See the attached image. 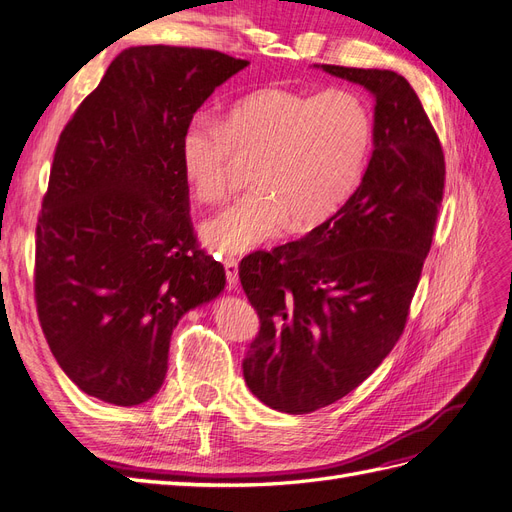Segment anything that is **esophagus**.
Wrapping results in <instances>:
<instances>
[{
	"instance_id": "1",
	"label": "esophagus",
	"mask_w": 512,
	"mask_h": 512,
	"mask_svg": "<svg viewBox=\"0 0 512 512\" xmlns=\"http://www.w3.org/2000/svg\"><path fill=\"white\" fill-rule=\"evenodd\" d=\"M222 262H224V269H226L228 288H237V284H239V262H237V258L226 256Z\"/></svg>"
}]
</instances>
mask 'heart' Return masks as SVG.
Listing matches in <instances>:
<instances>
[{"instance_id": "1", "label": "heart", "mask_w": 512, "mask_h": 512, "mask_svg": "<svg viewBox=\"0 0 512 512\" xmlns=\"http://www.w3.org/2000/svg\"><path fill=\"white\" fill-rule=\"evenodd\" d=\"M374 145V115L359 91L265 87L226 117H192L179 138V164L192 194L215 205L230 194L241 162H254L258 190L203 224L222 254H243L294 222L309 230L331 220L359 188Z\"/></svg>"}]
</instances>
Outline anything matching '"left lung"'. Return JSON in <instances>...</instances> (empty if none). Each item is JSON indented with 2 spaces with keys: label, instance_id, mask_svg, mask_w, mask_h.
Returning a JSON list of instances; mask_svg holds the SVG:
<instances>
[{
  "label": "left lung",
  "instance_id": "left-lung-1",
  "mask_svg": "<svg viewBox=\"0 0 512 512\" xmlns=\"http://www.w3.org/2000/svg\"><path fill=\"white\" fill-rule=\"evenodd\" d=\"M376 98L374 153L331 220L254 252L239 280L260 318L243 376L273 410L307 414L354 391L406 329L444 196L442 143L393 70L320 66Z\"/></svg>",
  "mask_w": 512,
  "mask_h": 512
}]
</instances>
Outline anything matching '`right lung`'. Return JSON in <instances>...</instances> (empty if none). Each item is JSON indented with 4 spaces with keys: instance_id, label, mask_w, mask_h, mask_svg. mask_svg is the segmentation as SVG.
Returning <instances> with one entry per match:
<instances>
[{
    "instance_id": "obj_1",
    "label": "right lung",
    "mask_w": 512,
    "mask_h": 512,
    "mask_svg": "<svg viewBox=\"0 0 512 512\" xmlns=\"http://www.w3.org/2000/svg\"><path fill=\"white\" fill-rule=\"evenodd\" d=\"M247 64L196 46H132L59 134L34 297L59 367L91 397L136 406L156 395L179 318L226 284L196 239L179 138Z\"/></svg>"
}]
</instances>
